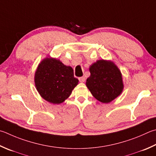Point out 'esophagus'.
Here are the masks:
<instances>
[{
  "instance_id": "esophagus-1",
  "label": "esophagus",
  "mask_w": 156,
  "mask_h": 156,
  "mask_svg": "<svg viewBox=\"0 0 156 156\" xmlns=\"http://www.w3.org/2000/svg\"><path fill=\"white\" fill-rule=\"evenodd\" d=\"M78 80H79V81L80 82V83H84V81H85V78L84 77H79L78 78Z\"/></svg>"
}]
</instances>
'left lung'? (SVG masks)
<instances>
[{
  "label": "left lung",
  "mask_w": 156,
  "mask_h": 156,
  "mask_svg": "<svg viewBox=\"0 0 156 156\" xmlns=\"http://www.w3.org/2000/svg\"><path fill=\"white\" fill-rule=\"evenodd\" d=\"M89 71L90 76L87 78L86 84L98 100L109 103L122 92V76L112 62L99 60L90 66Z\"/></svg>",
  "instance_id": "1"
}]
</instances>
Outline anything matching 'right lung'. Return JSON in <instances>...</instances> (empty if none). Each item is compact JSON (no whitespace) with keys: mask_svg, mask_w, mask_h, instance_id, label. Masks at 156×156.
Instances as JSON below:
<instances>
[{"mask_svg":"<svg viewBox=\"0 0 156 156\" xmlns=\"http://www.w3.org/2000/svg\"><path fill=\"white\" fill-rule=\"evenodd\" d=\"M37 90L44 100L52 104H61L69 98L78 83L73 70L59 60L46 58L39 65L35 72Z\"/></svg>","mask_w":156,"mask_h":156,"instance_id":"right-lung-1","label":"right lung"}]
</instances>
